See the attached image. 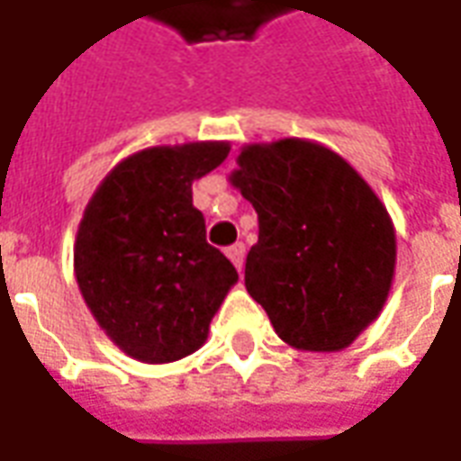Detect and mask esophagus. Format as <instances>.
Returning a JSON list of instances; mask_svg holds the SVG:
<instances>
[{"label": "esophagus", "instance_id": "esophagus-1", "mask_svg": "<svg viewBox=\"0 0 461 461\" xmlns=\"http://www.w3.org/2000/svg\"><path fill=\"white\" fill-rule=\"evenodd\" d=\"M228 258L233 260V266L238 267V273L243 270V260H246V246L243 243H236V246L228 248Z\"/></svg>", "mask_w": 461, "mask_h": 461}]
</instances>
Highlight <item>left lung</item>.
<instances>
[{
    "label": "left lung",
    "mask_w": 461,
    "mask_h": 461,
    "mask_svg": "<svg viewBox=\"0 0 461 461\" xmlns=\"http://www.w3.org/2000/svg\"><path fill=\"white\" fill-rule=\"evenodd\" d=\"M230 173L258 213L246 288L295 350L340 352L384 308L393 218L340 153L308 139L248 143Z\"/></svg>",
    "instance_id": "left-lung-1"
}]
</instances>
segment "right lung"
I'll return each mask as SVG.
<instances>
[{
    "mask_svg": "<svg viewBox=\"0 0 461 461\" xmlns=\"http://www.w3.org/2000/svg\"><path fill=\"white\" fill-rule=\"evenodd\" d=\"M228 141L151 146L116 163L84 208L74 273L109 340L146 365L176 362L208 338L238 273L205 240L194 181L225 161Z\"/></svg>",
    "mask_w": 461,
    "mask_h": 461,
    "instance_id": "add662e5",
    "label": "right lung"
}]
</instances>
